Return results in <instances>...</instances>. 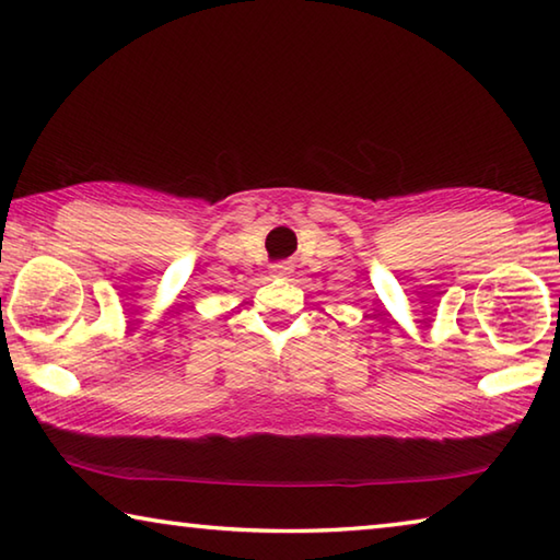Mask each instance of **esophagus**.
I'll return each instance as SVG.
<instances>
[{"label": "esophagus", "instance_id": "obj_1", "mask_svg": "<svg viewBox=\"0 0 560 560\" xmlns=\"http://www.w3.org/2000/svg\"><path fill=\"white\" fill-rule=\"evenodd\" d=\"M271 273H273V277H287V273H291V267H289V264H273Z\"/></svg>", "mask_w": 560, "mask_h": 560}]
</instances>
